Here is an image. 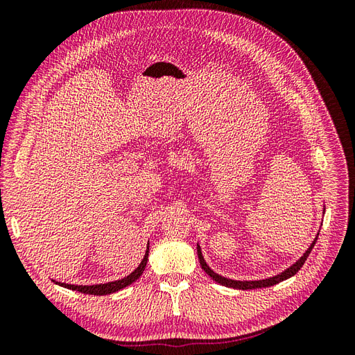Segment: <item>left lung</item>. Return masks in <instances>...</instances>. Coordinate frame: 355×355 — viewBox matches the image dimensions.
I'll list each match as a JSON object with an SVG mask.
<instances>
[{
  "mask_svg": "<svg viewBox=\"0 0 355 355\" xmlns=\"http://www.w3.org/2000/svg\"><path fill=\"white\" fill-rule=\"evenodd\" d=\"M323 213H324V210H323ZM317 239H318V232H317V235H315V239H314V241L311 243V245L308 247V250L299 257V259L292 265V266H288L287 270H284L283 272H280V274H277V275H274V277H270V278H265V280H254V282H240V280H231V278H227V277H222V275H219V274H216L214 272L211 268L206 263V261H204V257H202V253H201V247L197 244V254H198V261H200V265H201V268L204 270V272H206L207 275H210L214 282L216 283H219V284H222V286H227V287H232V288H239V290H250V288H262V287H271V286H274V284H277V283H280V282H284V280H287V278H290V277H293L300 268H302V265L305 263V261H306V257L309 256V253H311V250H313V247L315 245V243H317Z\"/></svg>",
  "mask_w": 355,
  "mask_h": 355,
  "instance_id": "1",
  "label": "left lung"
}]
</instances>
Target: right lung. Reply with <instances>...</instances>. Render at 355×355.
<instances>
[{
	"label": "right lung",
	"mask_w": 355,
	"mask_h": 355,
	"mask_svg": "<svg viewBox=\"0 0 355 355\" xmlns=\"http://www.w3.org/2000/svg\"><path fill=\"white\" fill-rule=\"evenodd\" d=\"M148 253H149V241H148V247H146V252L142 262L139 263V266L136 270L128 274L127 277L121 278V280H116V282H110V283H105V284H93V286H75V284H67V283H56L62 287L65 288H71V290H77V292L85 293V295H96V296H102V295H111L118 292V290H121L127 286H130L132 283H135L139 277L142 275V272L145 271V266L148 262Z\"/></svg>",
	"instance_id": "1"
}]
</instances>
